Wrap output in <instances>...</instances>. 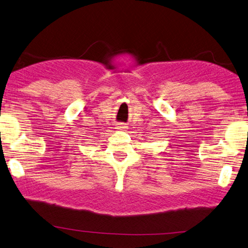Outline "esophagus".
Masks as SVG:
<instances>
[{"label": "esophagus", "mask_w": 248, "mask_h": 248, "mask_svg": "<svg viewBox=\"0 0 248 248\" xmlns=\"http://www.w3.org/2000/svg\"><path fill=\"white\" fill-rule=\"evenodd\" d=\"M125 128H126L125 124H122V123L116 124V129H119V131H123V129H125Z\"/></svg>", "instance_id": "34e87169"}]
</instances>
